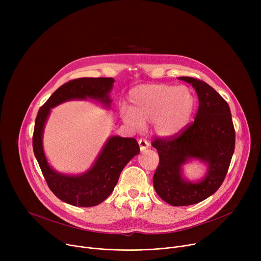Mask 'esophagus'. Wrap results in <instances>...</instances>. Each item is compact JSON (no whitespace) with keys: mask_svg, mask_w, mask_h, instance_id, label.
<instances>
[{"mask_svg":"<svg viewBox=\"0 0 261 261\" xmlns=\"http://www.w3.org/2000/svg\"><path fill=\"white\" fill-rule=\"evenodd\" d=\"M138 144H139V147H140L141 151L145 150V148H147L148 145H150V144H148V141L146 139H144V138L138 139Z\"/></svg>","mask_w":261,"mask_h":261,"instance_id":"1","label":"esophagus"}]
</instances>
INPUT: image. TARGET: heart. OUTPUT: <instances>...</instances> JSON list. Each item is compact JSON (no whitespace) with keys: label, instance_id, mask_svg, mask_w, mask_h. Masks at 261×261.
Segmentation results:
<instances>
[{"label":"heart","instance_id":"obj_1","mask_svg":"<svg viewBox=\"0 0 261 261\" xmlns=\"http://www.w3.org/2000/svg\"><path fill=\"white\" fill-rule=\"evenodd\" d=\"M129 100L131 108L122 109L124 122L135 130L153 123L155 132L161 136L182 130L195 106V97L189 88L166 84L138 86L130 92Z\"/></svg>","mask_w":261,"mask_h":261}]
</instances>
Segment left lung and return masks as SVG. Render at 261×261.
<instances>
[{"label":"left lung","instance_id":"obj_1","mask_svg":"<svg viewBox=\"0 0 261 261\" xmlns=\"http://www.w3.org/2000/svg\"><path fill=\"white\" fill-rule=\"evenodd\" d=\"M179 80L191 84L197 93L199 106L195 119L178 133L152 141L159 155L154 188L173 206L195 204L214 194L226 176L236 145L228 103L203 81L188 76ZM190 158L209 164L207 176L196 184L184 181L180 175V166Z\"/></svg>","mask_w":261,"mask_h":261}]
</instances>
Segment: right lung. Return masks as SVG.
I'll use <instances>...</instances> for the list:
<instances>
[{"instance_id": "right-lung-1", "label": "right lung", "mask_w": 261, "mask_h": 261, "mask_svg": "<svg viewBox=\"0 0 261 261\" xmlns=\"http://www.w3.org/2000/svg\"><path fill=\"white\" fill-rule=\"evenodd\" d=\"M115 80L111 77H83L61 86L40 107L33 133V150L42 174L51 192L61 200L76 206H95L114 191L126 164L140 150L132 137H110L94 166L79 176L56 172L47 163L42 147V133L50 108L71 99L93 98L108 105L109 91Z\"/></svg>"}]
</instances>
